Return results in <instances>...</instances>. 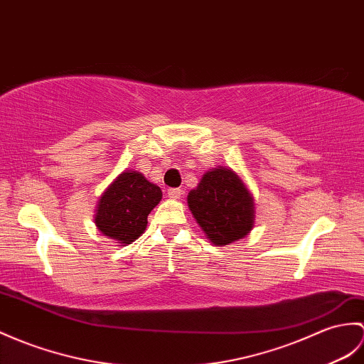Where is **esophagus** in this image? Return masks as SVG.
I'll list each match as a JSON object with an SVG mask.
<instances>
[{
  "mask_svg": "<svg viewBox=\"0 0 364 364\" xmlns=\"http://www.w3.org/2000/svg\"><path fill=\"white\" fill-rule=\"evenodd\" d=\"M181 193H183V191L178 189V188H172V189L167 191L168 198H172V200H178L181 197Z\"/></svg>",
  "mask_w": 364,
  "mask_h": 364,
  "instance_id": "esophagus-1",
  "label": "esophagus"
}]
</instances>
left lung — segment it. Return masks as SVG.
Listing matches in <instances>:
<instances>
[{
	"mask_svg": "<svg viewBox=\"0 0 364 364\" xmlns=\"http://www.w3.org/2000/svg\"><path fill=\"white\" fill-rule=\"evenodd\" d=\"M191 213L217 247L248 235L255 226V200L230 167L210 168L188 196Z\"/></svg>",
	"mask_w": 364,
	"mask_h": 364,
	"instance_id": "obj_1",
	"label": "left lung"
}]
</instances>
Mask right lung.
Returning a JSON list of instances; mask_svg holds the SVG:
<instances>
[{"label":"right lung","mask_w":364,"mask_h":364,"mask_svg":"<svg viewBox=\"0 0 364 364\" xmlns=\"http://www.w3.org/2000/svg\"><path fill=\"white\" fill-rule=\"evenodd\" d=\"M163 192L136 171H124L102 193L96 209L97 230L122 247L146 231L147 215Z\"/></svg>","instance_id":"obj_1"}]
</instances>
